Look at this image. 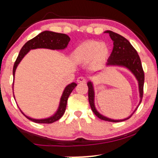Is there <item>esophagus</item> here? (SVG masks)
<instances>
[{
    "instance_id": "obj_1",
    "label": "esophagus",
    "mask_w": 158,
    "mask_h": 158,
    "mask_svg": "<svg viewBox=\"0 0 158 158\" xmlns=\"http://www.w3.org/2000/svg\"><path fill=\"white\" fill-rule=\"evenodd\" d=\"M85 81H86V79H85V78L82 77H79L77 79V82L78 83H85Z\"/></svg>"
}]
</instances>
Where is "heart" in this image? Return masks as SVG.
Segmentation results:
<instances>
[{"label": "heart", "instance_id": "obj_1", "mask_svg": "<svg viewBox=\"0 0 158 158\" xmlns=\"http://www.w3.org/2000/svg\"><path fill=\"white\" fill-rule=\"evenodd\" d=\"M109 55V49L104 43L99 41H87L77 47L73 53L75 60L80 62H88L91 61L94 63L104 61Z\"/></svg>", "mask_w": 158, "mask_h": 158}]
</instances>
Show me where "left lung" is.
Here are the masks:
<instances>
[{
  "label": "left lung",
  "instance_id": "1",
  "mask_svg": "<svg viewBox=\"0 0 158 158\" xmlns=\"http://www.w3.org/2000/svg\"><path fill=\"white\" fill-rule=\"evenodd\" d=\"M105 32L109 34L110 39L113 40L114 41V48L109 59H108L107 65L124 66L129 69L133 73L134 75L137 78L139 83V90L141 98V100L139 102V104H140L143 95V85H144L145 77L144 71H143L142 64H141V61L138 53H137V50L134 48V47L130 44L129 41L123 36L119 35L116 32L110 31V30H107ZM88 100H89L90 108H91L92 111L94 112V114L97 117H99V119L105 121H108V122L117 123L120 122V121L126 120V119H129L131 117L132 114L126 119H121V120H114V119L107 118L104 116L101 115L100 114H99V112H97V110L95 108V106H94V91L93 85L90 81L88 83Z\"/></svg>",
  "mask_w": 158,
  "mask_h": 158
}]
</instances>
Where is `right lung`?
<instances>
[{
    "label": "right lung",
    "mask_w": 158,
    "mask_h": 158,
    "mask_svg": "<svg viewBox=\"0 0 158 158\" xmlns=\"http://www.w3.org/2000/svg\"><path fill=\"white\" fill-rule=\"evenodd\" d=\"M70 40V39L69 38V36L65 35V34L58 33V32L50 31H44L39 34L37 36H35L33 39H30V41H27L26 44L23 45L21 50H20L19 56H18L13 66V70H12L13 77H15V72L18 64H19L20 61L23 59V56L26 55L30 50L36 48H48L51 49V50H63V49L67 48ZM77 85L76 83L73 82L71 84L68 85L65 88L62 96H61L59 109H58L56 113L53 116H52V117L47 119H35L27 117L21 110V113L27 119L36 123H47V124H50V123H52L56 122V121L59 120L62 117L63 114H64L69 96H70V94H71V92L73 91V90L76 88Z\"/></svg>",
    "instance_id": "add662e5"
}]
</instances>
